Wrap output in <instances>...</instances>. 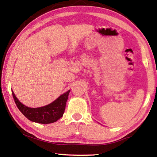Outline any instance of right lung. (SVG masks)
I'll list each match as a JSON object with an SVG mask.
<instances>
[{"instance_id":"right-lung-1","label":"right lung","mask_w":157,"mask_h":157,"mask_svg":"<svg viewBox=\"0 0 157 157\" xmlns=\"http://www.w3.org/2000/svg\"><path fill=\"white\" fill-rule=\"evenodd\" d=\"M70 91L71 90H69L65 94L60 95L57 100L50 104L37 108L26 107L17 99L13 91L12 94L18 109L28 120L38 123L49 124L55 123L62 117Z\"/></svg>"}]
</instances>
